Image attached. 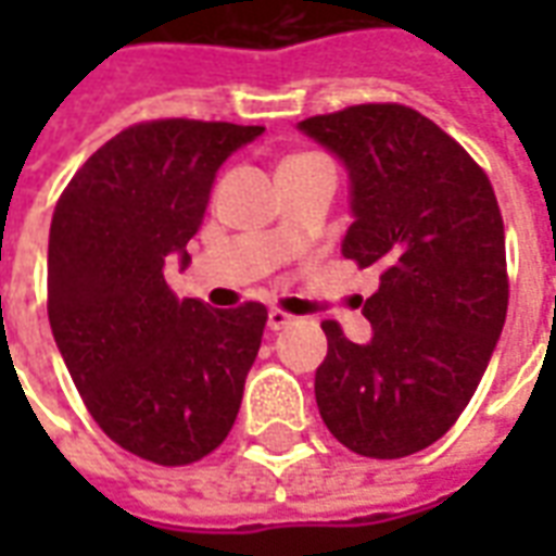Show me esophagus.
<instances>
[{"instance_id": "34e87169", "label": "esophagus", "mask_w": 556, "mask_h": 556, "mask_svg": "<svg viewBox=\"0 0 556 556\" xmlns=\"http://www.w3.org/2000/svg\"><path fill=\"white\" fill-rule=\"evenodd\" d=\"M294 321H298V318L291 313H286V309H270V313H267V327H270V330H282V327L294 325Z\"/></svg>"}]
</instances>
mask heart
Listing matches in <instances>:
<instances>
[{
	"label": "heart",
	"instance_id": "1",
	"mask_svg": "<svg viewBox=\"0 0 556 556\" xmlns=\"http://www.w3.org/2000/svg\"><path fill=\"white\" fill-rule=\"evenodd\" d=\"M306 157H315V154H294V157H286L282 163H294V160H306Z\"/></svg>",
	"mask_w": 556,
	"mask_h": 556
}]
</instances>
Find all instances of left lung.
Listing matches in <instances>:
<instances>
[{
  "label": "left lung",
  "mask_w": 556,
  "mask_h": 556,
  "mask_svg": "<svg viewBox=\"0 0 556 556\" xmlns=\"http://www.w3.org/2000/svg\"><path fill=\"white\" fill-rule=\"evenodd\" d=\"M301 130L349 166L342 255L381 270L363 303L366 345L321 321L315 402L351 453L405 458L462 417L497 345L509 306L501 205L477 160L410 106H345Z\"/></svg>",
  "instance_id": "left-lung-1"
}]
</instances>
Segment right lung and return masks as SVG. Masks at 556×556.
<instances>
[{
    "label": "right lung",
    "instance_id": "obj_1",
    "mask_svg": "<svg viewBox=\"0 0 556 556\" xmlns=\"http://www.w3.org/2000/svg\"><path fill=\"white\" fill-rule=\"evenodd\" d=\"M265 127L157 118L91 154L50 223L47 313L103 434L163 467L193 465L235 426L267 309L178 301L166 262H190L211 184Z\"/></svg>",
    "mask_w": 556,
    "mask_h": 556
}]
</instances>
